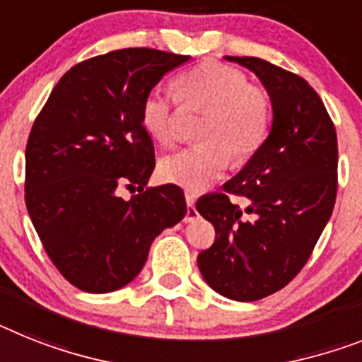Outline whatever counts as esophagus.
Masks as SVG:
<instances>
[{"label": "esophagus", "mask_w": 362, "mask_h": 362, "mask_svg": "<svg viewBox=\"0 0 362 362\" xmlns=\"http://www.w3.org/2000/svg\"><path fill=\"white\" fill-rule=\"evenodd\" d=\"M186 204H187V209H186V217H184V221H186V223H191V221H195V218L199 217V211H197L195 208V197L191 195V193H187L186 195Z\"/></svg>", "instance_id": "esophagus-1"}]
</instances>
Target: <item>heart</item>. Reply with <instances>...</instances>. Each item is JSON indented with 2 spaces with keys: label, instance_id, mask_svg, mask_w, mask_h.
Listing matches in <instances>:
<instances>
[{
  "label": "heart",
  "instance_id": "obj_1",
  "mask_svg": "<svg viewBox=\"0 0 362 362\" xmlns=\"http://www.w3.org/2000/svg\"><path fill=\"white\" fill-rule=\"evenodd\" d=\"M176 97L182 105L208 106L199 127L197 145L169 154L160 162V176L187 191L206 189L226 171L230 158L235 163L250 160L265 144L272 121L270 95L247 75L218 60H206L178 75ZM141 124L160 145L178 138L175 103L154 88L141 103Z\"/></svg>",
  "mask_w": 362,
  "mask_h": 362
}]
</instances>
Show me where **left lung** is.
Segmentation results:
<instances>
[{"label": "left lung", "instance_id": "8db88e82", "mask_svg": "<svg viewBox=\"0 0 362 362\" xmlns=\"http://www.w3.org/2000/svg\"><path fill=\"white\" fill-rule=\"evenodd\" d=\"M263 83L272 129L224 193L197 202L215 243L197 257L218 294L254 302L284 289L308 263L337 199L335 124L305 78L256 57H226ZM243 196L241 209L229 195Z\"/></svg>", "mask_w": 362, "mask_h": 362}]
</instances>
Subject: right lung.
Masks as SVG:
<instances>
[{"mask_svg": "<svg viewBox=\"0 0 362 362\" xmlns=\"http://www.w3.org/2000/svg\"><path fill=\"white\" fill-rule=\"evenodd\" d=\"M189 59L129 47L75 64L33 123L27 211L53 265L84 293H112L132 281L154 238L186 215L180 187H145L156 160L141 103ZM121 185L139 195L123 201Z\"/></svg>", "mask_w": 362, "mask_h": 362, "instance_id": "add662e5", "label": "right lung"}]
</instances>
